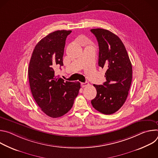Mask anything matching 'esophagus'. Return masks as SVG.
I'll return each instance as SVG.
<instances>
[{"label":"esophagus","instance_id":"1","mask_svg":"<svg viewBox=\"0 0 158 158\" xmlns=\"http://www.w3.org/2000/svg\"><path fill=\"white\" fill-rule=\"evenodd\" d=\"M89 85V84L87 82H82L81 83V86L82 87H87Z\"/></svg>","mask_w":158,"mask_h":158}]
</instances>
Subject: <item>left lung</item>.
Returning <instances> with one entry per match:
<instances>
[{
    "instance_id": "8db88e82",
    "label": "left lung",
    "mask_w": 158,
    "mask_h": 158,
    "mask_svg": "<svg viewBox=\"0 0 158 158\" xmlns=\"http://www.w3.org/2000/svg\"><path fill=\"white\" fill-rule=\"evenodd\" d=\"M99 44L98 65L106 69V81L96 85V97L91 101L94 109L104 114L118 111L125 102L132 82V68L121 40L114 33L103 29H93Z\"/></svg>"
}]
</instances>
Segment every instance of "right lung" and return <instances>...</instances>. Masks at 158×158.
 Returning <instances> with one entry per match:
<instances>
[{
  "label": "right lung",
  "mask_w": 158,
  "mask_h": 158,
  "mask_svg": "<svg viewBox=\"0 0 158 158\" xmlns=\"http://www.w3.org/2000/svg\"><path fill=\"white\" fill-rule=\"evenodd\" d=\"M71 32L56 31L42 39L29 62L28 75L33 98L44 113L53 118L70 110L81 88L80 82L64 81L55 75V67L63 65L65 40Z\"/></svg>",
  "instance_id": "1"
}]
</instances>
